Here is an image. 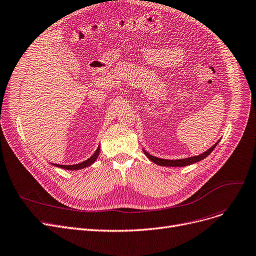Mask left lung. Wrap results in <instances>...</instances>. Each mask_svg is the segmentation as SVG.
Returning a JSON list of instances; mask_svg holds the SVG:
<instances>
[{
    "instance_id": "1",
    "label": "left lung",
    "mask_w": 256,
    "mask_h": 256,
    "mask_svg": "<svg viewBox=\"0 0 256 256\" xmlns=\"http://www.w3.org/2000/svg\"><path fill=\"white\" fill-rule=\"evenodd\" d=\"M220 142V140L214 144V146H211L209 150H207L205 152L198 154V156H194V157H190V158H185V159H179V160H168V159H161L158 157H154V156L150 154L146 150H144V154H146V157L152 161L154 163L158 164L160 166H172V168H181V166H186V165H190L194 163H196L198 161H201L203 159H205L208 154H210V152L214 150V148L218 146V143Z\"/></svg>"
}]
</instances>
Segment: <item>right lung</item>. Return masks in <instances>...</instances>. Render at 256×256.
Returning a JSON list of instances; mask_svg holds the SVG:
<instances>
[{
  "mask_svg": "<svg viewBox=\"0 0 256 256\" xmlns=\"http://www.w3.org/2000/svg\"><path fill=\"white\" fill-rule=\"evenodd\" d=\"M99 150H100V146H98L96 152L92 154V157H90L88 160H86V161H84L82 163H78V164H73V165H62V164H55V163H51V164H53L54 166H58V168H60L68 170H82V168H88V166L92 165L96 161L98 154H99Z\"/></svg>",
  "mask_w": 256,
  "mask_h": 256,
  "instance_id": "right-lung-1",
  "label": "right lung"
}]
</instances>
